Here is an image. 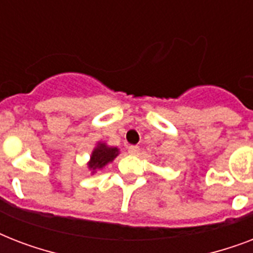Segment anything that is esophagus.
<instances>
[{"label": "esophagus", "instance_id": "34e87169", "mask_svg": "<svg viewBox=\"0 0 253 253\" xmlns=\"http://www.w3.org/2000/svg\"><path fill=\"white\" fill-rule=\"evenodd\" d=\"M127 151L130 155H138L139 154V147L138 146H130L127 147Z\"/></svg>", "mask_w": 253, "mask_h": 253}]
</instances>
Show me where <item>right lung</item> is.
<instances>
[{"mask_svg": "<svg viewBox=\"0 0 253 253\" xmlns=\"http://www.w3.org/2000/svg\"><path fill=\"white\" fill-rule=\"evenodd\" d=\"M119 155L118 147H111L105 142H97L94 148L91 151L90 159L86 163L87 169L91 174H94L98 170H102L107 164L114 162V159Z\"/></svg>", "mask_w": 253, "mask_h": 253, "instance_id": "right-lung-1", "label": "right lung"}]
</instances>
